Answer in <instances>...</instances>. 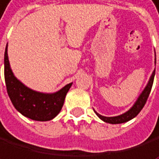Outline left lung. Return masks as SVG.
I'll return each mask as SVG.
<instances>
[{"label":"left lung","instance_id":"left-lung-1","mask_svg":"<svg viewBox=\"0 0 159 159\" xmlns=\"http://www.w3.org/2000/svg\"><path fill=\"white\" fill-rule=\"evenodd\" d=\"M154 74H155V70L153 71L152 77H150L149 81H148V84L147 85V87H145V89L143 90V92L140 94V96L139 97L138 101L135 102V104L134 105V107L129 110V111H128L127 113H125L123 115H121V116H118V117H104V116H101V115H99L98 113L97 116L103 120L104 122L106 123H109V124H122V123H126L128 121H129V120H132L133 118H134L135 116H138V114L142 111L143 106L145 105V103H147L148 101V98L149 96V93L150 91H152V84H153V79H154Z\"/></svg>","mask_w":159,"mask_h":159}]
</instances>
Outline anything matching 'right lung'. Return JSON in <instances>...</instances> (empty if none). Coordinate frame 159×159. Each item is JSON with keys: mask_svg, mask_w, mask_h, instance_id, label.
I'll return each instance as SVG.
<instances>
[{"mask_svg": "<svg viewBox=\"0 0 159 159\" xmlns=\"http://www.w3.org/2000/svg\"><path fill=\"white\" fill-rule=\"evenodd\" d=\"M5 81L7 95L14 107L25 117L39 122L49 121L59 114L66 94L72 85V83L68 84L54 94H43L30 90L12 74L7 47L5 51Z\"/></svg>", "mask_w": 159, "mask_h": 159, "instance_id": "right-lung-1", "label": "right lung"}]
</instances>
